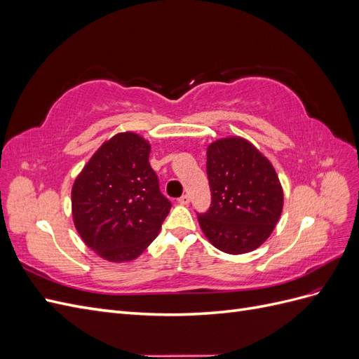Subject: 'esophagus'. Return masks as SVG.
<instances>
[{"mask_svg":"<svg viewBox=\"0 0 359 359\" xmlns=\"http://www.w3.org/2000/svg\"><path fill=\"white\" fill-rule=\"evenodd\" d=\"M178 203L189 205L190 203V196H189V194H182V196L178 199Z\"/></svg>","mask_w":359,"mask_h":359,"instance_id":"esophagus-1","label":"esophagus"}]
</instances>
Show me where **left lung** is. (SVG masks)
Instances as JSON below:
<instances>
[{
	"label": "left lung",
	"instance_id": "obj_1",
	"mask_svg": "<svg viewBox=\"0 0 359 359\" xmlns=\"http://www.w3.org/2000/svg\"><path fill=\"white\" fill-rule=\"evenodd\" d=\"M210 210L198 214L210 243L229 255L262 245L283 210V189L271 161L243 137H224L206 149Z\"/></svg>",
	"mask_w": 359,
	"mask_h": 359
}]
</instances>
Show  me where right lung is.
<instances>
[{"instance_id":"add662e5","label":"right lung","mask_w":359,"mask_h":359,"mask_svg":"<svg viewBox=\"0 0 359 359\" xmlns=\"http://www.w3.org/2000/svg\"><path fill=\"white\" fill-rule=\"evenodd\" d=\"M151 145L118 133L86 163L72 189V211L82 241L109 262L136 259L156 240L170 211L149 165Z\"/></svg>"}]
</instances>
